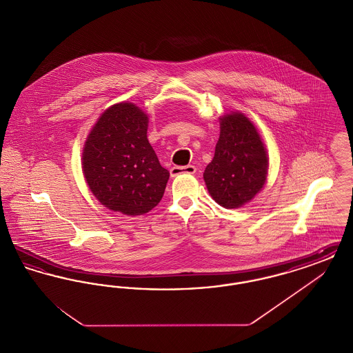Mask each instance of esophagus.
<instances>
[{"mask_svg":"<svg viewBox=\"0 0 353 353\" xmlns=\"http://www.w3.org/2000/svg\"><path fill=\"white\" fill-rule=\"evenodd\" d=\"M196 167L194 165H185V167H172L170 168V176L172 177H176L179 174H183V173H188V174H193L196 173Z\"/></svg>","mask_w":353,"mask_h":353,"instance_id":"esophagus-1","label":"esophagus"}]
</instances>
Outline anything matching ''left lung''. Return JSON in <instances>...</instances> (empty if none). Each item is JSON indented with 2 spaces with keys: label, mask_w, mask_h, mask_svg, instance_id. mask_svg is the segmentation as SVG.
Wrapping results in <instances>:
<instances>
[{
  "label": "left lung",
  "mask_w": 353,
  "mask_h": 353,
  "mask_svg": "<svg viewBox=\"0 0 353 353\" xmlns=\"http://www.w3.org/2000/svg\"><path fill=\"white\" fill-rule=\"evenodd\" d=\"M219 139L213 160L203 172L212 199L226 209H236L266 184L269 154L250 119L239 111L219 118Z\"/></svg>",
  "instance_id": "left-lung-1"
}]
</instances>
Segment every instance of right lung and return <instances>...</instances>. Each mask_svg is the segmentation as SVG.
<instances>
[{
  "instance_id": "add662e5",
  "label": "right lung",
  "mask_w": 353,
  "mask_h": 353,
  "mask_svg": "<svg viewBox=\"0 0 353 353\" xmlns=\"http://www.w3.org/2000/svg\"><path fill=\"white\" fill-rule=\"evenodd\" d=\"M150 118L134 103L108 107L84 141L82 170L95 199L112 212L141 216L161 201L169 172L147 137Z\"/></svg>"
}]
</instances>
